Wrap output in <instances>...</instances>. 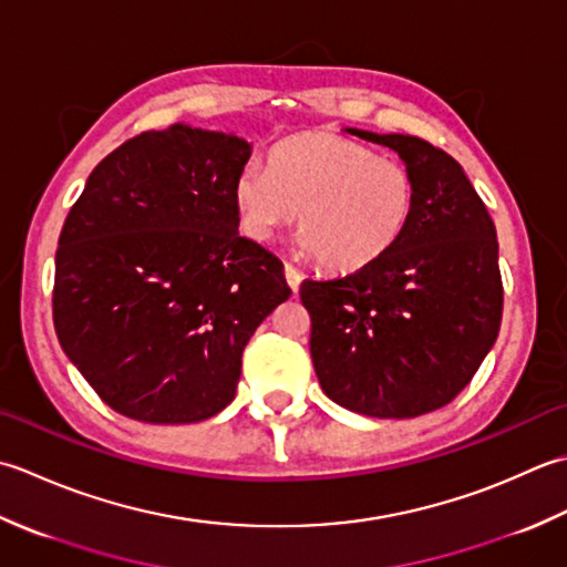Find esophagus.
I'll return each mask as SVG.
<instances>
[{
	"instance_id": "obj_1",
	"label": "esophagus",
	"mask_w": 567,
	"mask_h": 567,
	"mask_svg": "<svg viewBox=\"0 0 567 567\" xmlns=\"http://www.w3.org/2000/svg\"><path fill=\"white\" fill-rule=\"evenodd\" d=\"M284 274H286V281H288V286H291V291H293V293H298V288H300V281H303V276H300V271L293 267V264H286V267H284Z\"/></svg>"
}]
</instances>
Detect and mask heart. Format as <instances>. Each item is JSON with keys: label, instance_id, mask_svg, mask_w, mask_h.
Masks as SVG:
<instances>
[{"label": "heart", "instance_id": "obj_1", "mask_svg": "<svg viewBox=\"0 0 567 567\" xmlns=\"http://www.w3.org/2000/svg\"><path fill=\"white\" fill-rule=\"evenodd\" d=\"M413 173L332 132H303L276 144L267 171L247 166L235 181L239 225L271 241L296 223L320 267L357 271L384 257L415 213Z\"/></svg>", "mask_w": 567, "mask_h": 567}]
</instances>
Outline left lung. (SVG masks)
Here are the masks:
<instances>
[{
  "instance_id": "left-lung-1",
  "label": "left lung",
  "mask_w": 567,
  "mask_h": 567,
  "mask_svg": "<svg viewBox=\"0 0 567 567\" xmlns=\"http://www.w3.org/2000/svg\"><path fill=\"white\" fill-rule=\"evenodd\" d=\"M344 132L396 152L419 200L384 257L300 284L313 322L310 357L322 391L342 409L415 419L453 401L499 334L496 229L453 156L419 136Z\"/></svg>"
}]
</instances>
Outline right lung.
Masks as SVG:
<instances>
[{
    "label": "right lung",
    "mask_w": 567,
    "mask_h": 567,
    "mask_svg": "<svg viewBox=\"0 0 567 567\" xmlns=\"http://www.w3.org/2000/svg\"><path fill=\"white\" fill-rule=\"evenodd\" d=\"M251 144L173 124L90 173L55 251L61 348L110 409L198 423L235 399L241 352L291 296L284 264L239 235L235 181Z\"/></svg>",
    "instance_id": "add662e5"
}]
</instances>
